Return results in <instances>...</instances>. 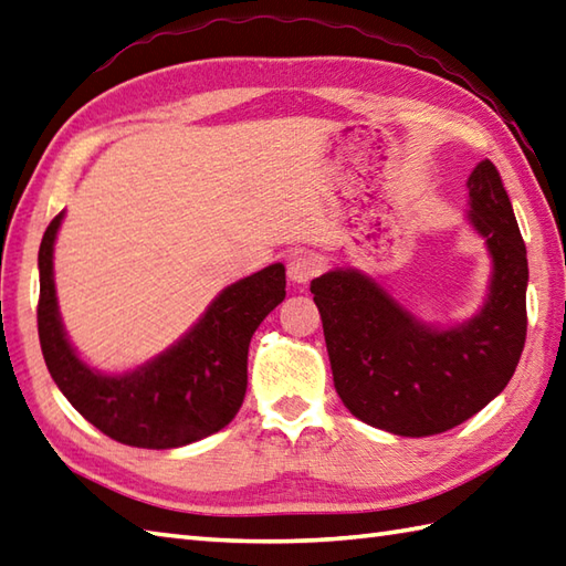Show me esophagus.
Segmentation results:
<instances>
[{"mask_svg":"<svg viewBox=\"0 0 566 566\" xmlns=\"http://www.w3.org/2000/svg\"><path fill=\"white\" fill-rule=\"evenodd\" d=\"M318 272H321L318 260L314 255H306V252L294 255L290 264H286V276H290L294 284H306L308 280H314Z\"/></svg>","mask_w":566,"mask_h":566,"instance_id":"obj_1","label":"esophagus"}]
</instances>
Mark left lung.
Masks as SVG:
<instances>
[{"label":"left lung","mask_w":566,"mask_h":566,"mask_svg":"<svg viewBox=\"0 0 566 566\" xmlns=\"http://www.w3.org/2000/svg\"><path fill=\"white\" fill-rule=\"evenodd\" d=\"M474 231L491 255L484 306L460 326L436 328L359 270L311 282L335 391L367 426L426 438L464 423L506 389L525 345L527 258L501 175L491 160L467 179Z\"/></svg>","instance_id":"1"}]
</instances>
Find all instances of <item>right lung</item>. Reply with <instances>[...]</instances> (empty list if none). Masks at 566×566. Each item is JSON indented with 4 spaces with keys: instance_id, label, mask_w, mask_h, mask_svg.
<instances>
[{
    "instance_id": "obj_1",
    "label": "right lung",
    "mask_w": 566,
    "mask_h": 566,
    "mask_svg": "<svg viewBox=\"0 0 566 566\" xmlns=\"http://www.w3.org/2000/svg\"><path fill=\"white\" fill-rule=\"evenodd\" d=\"M63 216L45 228L39 250V338L57 389L94 428L130 448H182L226 428L245 399L252 333L286 296L284 264L226 286L182 338L146 365L102 375L82 363L60 321L53 245Z\"/></svg>"
}]
</instances>
